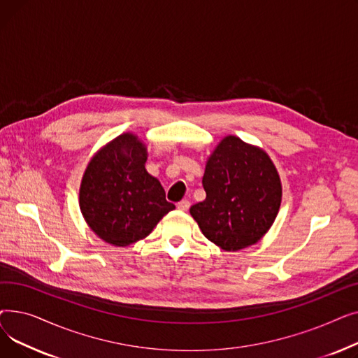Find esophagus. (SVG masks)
Returning a JSON list of instances; mask_svg holds the SVG:
<instances>
[{"label": "esophagus", "mask_w": 358, "mask_h": 358, "mask_svg": "<svg viewBox=\"0 0 358 358\" xmlns=\"http://www.w3.org/2000/svg\"><path fill=\"white\" fill-rule=\"evenodd\" d=\"M189 208H190V201L189 200H181V201L177 203V209L181 210V212L189 210Z\"/></svg>", "instance_id": "obj_1"}]
</instances>
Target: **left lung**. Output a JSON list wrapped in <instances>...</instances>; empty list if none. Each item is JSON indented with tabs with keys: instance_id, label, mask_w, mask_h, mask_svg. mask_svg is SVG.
I'll use <instances>...</instances> for the list:
<instances>
[{
	"instance_id": "1",
	"label": "left lung",
	"mask_w": 358,
	"mask_h": 358,
	"mask_svg": "<svg viewBox=\"0 0 358 358\" xmlns=\"http://www.w3.org/2000/svg\"><path fill=\"white\" fill-rule=\"evenodd\" d=\"M206 199L190 208L203 235L224 251L254 245L281 203V181L266 150L236 136L220 141L206 162Z\"/></svg>"
}]
</instances>
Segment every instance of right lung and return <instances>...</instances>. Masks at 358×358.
<instances>
[{
	"label": "right lung",
	"instance_id": "obj_1",
	"mask_svg": "<svg viewBox=\"0 0 358 358\" xmlns=\"http://www.w3.org/2000/svg\"><path fill=\"white\" fill-rule=\"evenodd\" d=\"M146 146L123 134L91 158L80 189V208L91 231L115 247L146 238L176 209L146 168Z\"/></svg>",
	"mask_w": 358,
	"mask_h": 358
}]
</instances>
